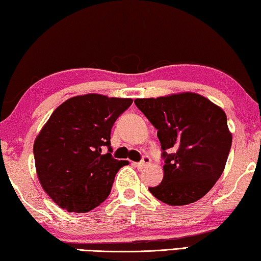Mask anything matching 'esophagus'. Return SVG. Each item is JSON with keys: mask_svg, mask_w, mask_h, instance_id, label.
<instances>
[{"mask_svg": "<svg viewBox=\"0 0 261 261\" xmlns=\"http://www.w3.org/2000/svg\"><path fill=\"white\" fill-rule=\"evenodd\" d=\"M151 164V159H150V157H147V155H145V157H143V159L139 163H136V168H138V169H144L145 168V166H147V165H150Z\"/></svg>", "mask_w": 261, "mask_h": 261, "instance_id": "obj_1", "label": "esophagus"}]
</instances>
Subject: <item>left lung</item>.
<instances>
[{
  "label": "left lung",
  "instance_id": "obj_1",
  "mask_svg": "<svg viewBox=\"0 0 261 261\" xmlns=\"http://www.w3.org/2000/svg\"><path fill=\"white\" fill-rule=\"evenodd\" d=\"M135 104L158 130L165 159L162 182L149 191L171 206L199 200L226 165L232 144L226 114L194 92L137 98ZM169 148L174 150L172 154L166 152Z\"/></svg>",
  "mask_w": 261,
  "mask_h": 261
}]
</instances>
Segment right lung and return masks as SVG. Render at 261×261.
<instances>
[{
    "label": "right lung",
    "mask_w": 261,
    "mask_h": 261,
    "mask_svg": "<svg viewBox=\"0 0 261 261\" xmlns=\"http://www.w3.org/2000/svg\"><path fill=\"white\" fill-rule=\"evenodd\" d=\"M131 104V98L99 93L75 96L42 127L34 143L35 166L42 188L61 208L89 212L110 194L116 173L129 163L112 158L111 129Z\"/></svg>",
    "instance_id": "add662e5"
}]
</instances>
